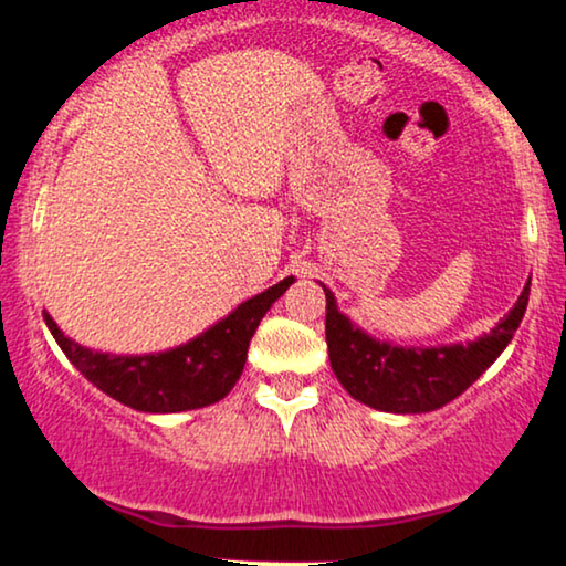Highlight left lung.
<instances>
[{
	"mask_svg": "<svg viewBox=\"0 0 566 566\" xmlns=\"http://www.w3.org/2000/svg\"><path fill=\"white\" fill-rule=\"evenodd\" d=\"M326 292L328 359L346 394L370 409L388 413H427L453 401L507 349L528 307L531 279L517 303L500 323L465 344L401 346L375 338L338 311L334 292Z\"/></svg>",
	"mask_w": 566,
	"mask_h": 566,
	"instance_id": "obj_1",
	"label": "left lung"
}]
</instances>
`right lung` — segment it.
Listing matches in <instances>:
<instances>
[{"label":"right lung","instance_id":"1","mask_svg":"<svg viewBox=\"0 0 566 566\" xmlns=\"http://www.w3.org/2000/svg\"><path fill=\"white\" fill-rule=\"evenodd\" d=\"M292 282L295 276H284L274 287L240 303L191 342L165 352H97L66 336L49 313H43V321L66 359L105 396L137 411L178 413L212 406L235 388L255 328Z\"/></svg>","mask_w":566,"mask_h":566}]
</instances>
